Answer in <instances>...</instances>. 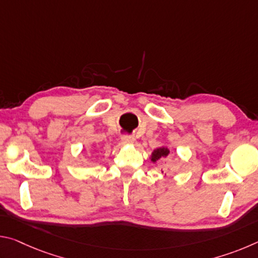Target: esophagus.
Returning a JSON list of instances; mask_svg holds the SVG:
<instances>
[{"mask_svg":"<svg viewBox=\"0 0 258 258\" xmlns=\"http://www.w3.org/2000/svg\"><path fill=\"white\" fill-rule=\"evenodd\" d=\"M121 142L125 143V145H132V143L135 142V139L133 135H130V134H125L121 137Z\"/></svg>","mask_w":258,"mask_h":258,"instance_id":"obj_1","label":"esophagus"}]
</instances>
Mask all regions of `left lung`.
<instances>
[{
	"label": "left lung",
	"instance_id": "obj_1",
	"mask_svg": "<svg viewBox=\"0 0 258 258\" xmlns=\"http://www.w3.org/2000/svg\"><path fill=\"white\" fill-rule=\"evenodd\" d=\"M169 154V150L167 149V148H158V149H156L154 151V154H152V157H151V160L152 161H157L160 158H165V157H167Z\"/></svg>",
	"mask_w": 258,
	"mask_h": 258
}]
</instances>
